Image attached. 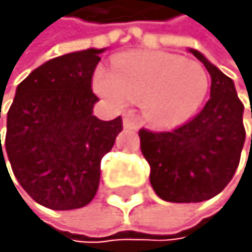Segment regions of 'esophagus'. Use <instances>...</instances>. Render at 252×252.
Listing matches in <instances>:
<instances>
[{"mask_svg":"<svg viewBox=\"0 0 252 252\" xmlns=\"http://www.w3.org/2000/svg\"><path fill=\"white\" fill-rule=\"evenodd\" d=\"M124 127L125 128H137V120L132 115H125L124 117Z\"/></svg>","mask_w":252,"mask_h":252,"instance_id":"34e87169","label":"esophagus"}]
</instances>
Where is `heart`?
Segmentation results:
<instances>
[{"instance_id":"heart-1","label":"heart","mask_w":252,"mask_h":252,"mask_svg":"<svg viewBox=\"0 0 252 252\" xmlns=\"http://www.w3.org/2000/svg\"><path fill=\"white\" fill-rule=\"evenodd\" d=\"M94 89L112 105L140 100L143 119L153 127L173 128L200 110L210 75L200 63L168 52H132L115 59L114 70L99 67Z\"/></svg>"}]
</instances>
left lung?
Returning <instances> with one entry per match:
<instances>
[{"instance_id":"8db88e82","label":"left lung","mask_w":252,"mask_h":252,"mask_svg":"<svg viewBox=\"0 0 252 252\" xmlns=\"http://www.w3.org/2000/svg\"><path fill=\"white\" fill-rule=\"evenodd\" d=\"M189 52L211 75L210 100L195 119L171 132H138L152 187L171 203H200L223 191L238 168L246 138L244 105L234 82L200 51Z\"/></svg>"}]
</instances>
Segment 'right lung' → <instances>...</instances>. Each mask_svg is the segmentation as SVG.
<instances>
[{
	"mask_svg": "<svg viewBox=\"0 0 252 252\" xmlns=\"http://www.w3.org/2000/svg\"><path fill=\"white\" fill-rule=\"evenodd\" d=\"M104 51L69 52L34 69L16 89L3 147L0 133V168L8 158L24 191L51 210L92 201L102 157L122 132L120 117L105 122L94 115L99 99L92 75Z\"/></svg>",
	"mask_w": 252,
	"mask_h": 252,
	"instance_id": "right-lung-1",
	"label": "right lung"
}]
</instances>
